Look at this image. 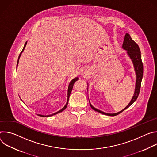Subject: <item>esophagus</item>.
Here are the masks:
<instances>
[{"label":"esophagus","instance_id":"1","mask_svg":"<svg viewBox=\"0 0 157 157\" xmlns=\"http://www.w3.org/2000/svg\"><path fill=\"white\" fill-rule=\"evenodd\" d=\"M82 72H83V73H86V70H82Z\"/></svg>","mask_w":157,"mask_h":157}]
</instances>
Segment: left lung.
<instances>
[{"label": "left lung", "instance_id": "1", "mask_svg": "<svg viewBox=\"0 0 157 157\" xmlns=\"http://www.w3.org/2000/svg\"><path fill=\"white\" fill-rule=\"evenodd\" d=\"M122 48L127 50V52L128 55V56H130V58H131L133 63V66H134V68H135V71H136V76H137V80H136V89H135V93H134L133 96L132 97V99L131 100V101L130 102V103L128 104V105L122 110L119 112L117 113L116 114H107V113H105L102 111H101L100 110H98L96 108H94L91 104L89 102V104H90V106L91 107V108L98 112L99 113H101L102 114L104 115H107V116H117L119 114H121L122 112H123L125 109H127L128 107H130L134 102H135L139 94L140 93V87H141V82H142V77H143V63L142 61V59H141V53H140V50L139 49V47L138 46V44L134 41L130 37V36L129 35L128 33H126L124 37V42L122 44ZM88 85L89 83H87V89L88 88Z\"/></svg>", "mask_w": 157, "mask_h": 157}]
</instances>
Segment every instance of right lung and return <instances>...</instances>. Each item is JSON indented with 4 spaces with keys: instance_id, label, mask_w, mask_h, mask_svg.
<instances>
[{
    "instance_id": "obj_1",
    "label": "right lung",
    "mask_w": 157,
    "mask_h": 157,
    "mask_svg": "<svg viewBox=\"0 0 157 157\" xmlns=\"http://www.w3.org/2000/svg\"><path fill=\"white\" fill-rule=\"evenodd\" d=\"M27 42H26L25 43V45H24V48H23V50H22V51L21 52V53H20V55H19V56H18V61H17V66H18V61H19V59H20V56H21V53L23 52V51H24V50L25 49V47H26V45H27ZM79 79V78H74L71 82H70V84H69V86H68V99H67V102H66V105H64V107L63 108V109H61L60 110H59V111H58L57 113H54V114H52V115H50V116H43V115H41V114H38V116H41V117H48V116H53V115H55V114H58V113H61V112H62V111H63L66 108V107H67V105H68V101H69V98H70V94H71V91H72V89H73V84H74V83L77 81V80H78Z\"/></svg>"
}]
</instances>
